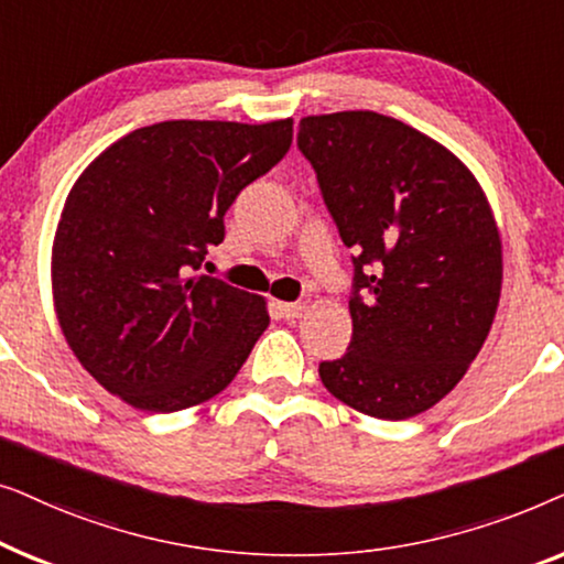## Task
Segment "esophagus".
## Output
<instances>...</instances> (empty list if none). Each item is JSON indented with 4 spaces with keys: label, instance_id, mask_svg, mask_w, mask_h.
I'll list each match as a JSON object with an SVG mask.
<instances>
[{
    "label": "esophagus",
    "instance_id": "esophagus-1",
    "mask_svg": "<svg viewBox=\"0 0 564 564\" xmlns=\"http://www.w3.org/2000/svg\"><path fill=\"white\" fill-rule=\"evenodd\" d=\"M276 311H280L282 318H303L305 313V303H276Z\"/></svg>",
    "mask_w": 564,
    "mask_h": 564
}]
</instances>
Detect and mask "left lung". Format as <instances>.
I'll list each match as a JSON object with an SVG mask.
<instances>
[{"label":"left lung","instance_id":"8db88e82","mask_svg":"<svg viewBox=\"0 0 564 564\" xmlns=\"http://www.w3.org/2000/svg\"><path fill=\"white\" fill-rule=\"evenodd\" d=\"M297 145L354 251L351 344L321 382L372 419H413L457 388L496 321L488 195L446 145L372 110L307 115Z\"/></svg>","mask_w":564,"mask_h":564}]
</instances>
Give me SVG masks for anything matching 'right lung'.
Returning a JSON list of instances; mask_svg holds the SVG:
<instances>
[{"instance_id":"add662e5","label":"right lung","mask_w":564,"mask_h":564,"mask_svg":"<svg viewBox=\"0 0 564 564\" xmlns=\"http://www.w3.org/2000/svg\"><path fill=\"white\" fill-rule=\"evenodd\" d=\"M290 143L292 118L166 120L118 138L74 182L53 236V307L74 357L122 403L184 411L249 359L267 297L192 272L238 192Z\"/></svg>"}]
</instances>
